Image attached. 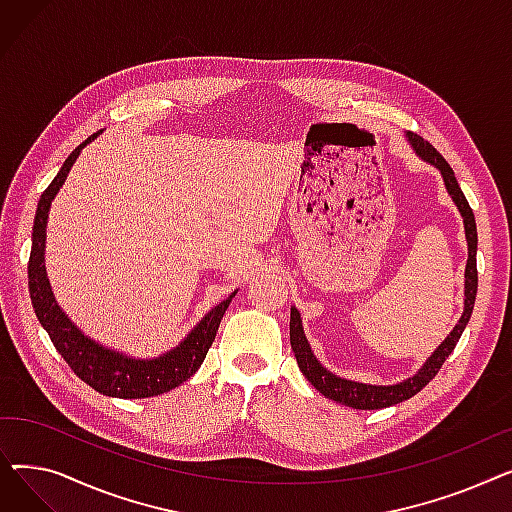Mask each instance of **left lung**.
Instances as JSON below:
<instances>
[{
  "label": "left lung",
  "instance_id": "left-lung-1",
  "mask_svg": "<svg viewBox=\"0 0 512 512\" xmlns=\"http://www.w3.org/2000/svg\"><path fill=\"white\" fill-rule=\"evenodd\" d=\"M407 141L411 145V149L415 151V155L425 161V164L434 166L444 180L446 193L450 195V199L454 201L456 209H459L461 218H463V226H465V238H467V267H465V299H463V313L456 321V326L452 328V332L442 340V344L436 348V351L425 359V363L417 369V373H413L411 378L396 382V384H388V386H380V384H363V382H355V380H346L340 378V375L332 373L330 369H326L321 365L315 357V353L311 351V344L305 336L303 330V317L299 313L297 307H290V346L292 353L297 357L299 369L303 371L305 378L309 380V384L324 394L330 400L340 402L344 407H353V409H361V411H373V409H384V407H392L398 405L402 400H409L411 396H415L419 390H423L429 382L436 378V373L440 371L442 363L446 361V357L454 351L456 342H459L461 334L465 332L471 313H473V305H475V294H477V226H475V215L461 191L459 182L454 178L452 168L448 166V161L432 147L427 141H423L419 134L407 132Z\"/></svg>",
  "mask_w": 512,
  "mask_h": 512
}]
</instances>
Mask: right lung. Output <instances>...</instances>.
Wrapping results in <instances>:
<instances>
[{
  "instance_id": "add662e5",
  "label": "right lung",
  "mask_w": 512,
  "mask_h": 512,
  "mask_svg": "<svg viewBox=\"0 0 512 512\" xmlns=\"http://www.w3.org/2000/svg\"><path fill=\"white\" fill-rule=\"evenodd\" d=\"M99 132L91 134L85 143H80L68 155L58 176L51 180V184L45 188V193L39 199L33 226V249L29 259L31 301L39 324L49 334L53 346L58 348V353L64 357V361L72 367V371L80 380L89 384L93 390L112 398H149L170 392L188 378H193L195 371L201 367L209 346L215 340V332H218L220 321L230 301L234 299L236 290L226 301L205 313L199 324L174 348H170L168 353L153 359L130 357L122 351H116V348L93 340L64 313L56 297H53L45 270L47 218L51 201L60 193V188L66 182L80 151H83L91 141H95L99 137Z\"/></svg>"
}]
</instances>
